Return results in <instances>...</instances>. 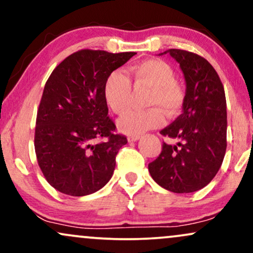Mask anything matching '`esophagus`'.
<instances>
[{
    "label": "esophagus",
    "mask_w": 253,
    "mask_h": 253,
    "mask_svg": "<svg viewBox=\"0 0 253 253\" xmlns=\"http://www.w3.org/2000/svg\"><path fill=\"white\" fill-rule=\"evenodd\" d=\"M139 139H140V135H128L127 136V140L129 141H136V140H139Z\"/></svg>",
    "instance_id": "34e87169"
}]
</instances>
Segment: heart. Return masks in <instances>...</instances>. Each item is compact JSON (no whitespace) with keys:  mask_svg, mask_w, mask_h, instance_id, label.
Wrapping results in <instances>:
<instances>
[{"mask_svg":"<svg viewBox=\"0 0 253 253\" xmlns=\"http://www.w3.org/2000/svg\"><path fill=\"white\" fill-rule=\"evenodd\" d=\"M149 88L145 110L127 112L118 121L121 132L128 135H139L146 130L157 128L164 123L165 112L168 117H175L181 112L184 103V92L175 81V71L162 59H147L132 65L123 72L113 71L104 80L103 98L107 107L114 114H123L129 106L132 88Z\"/></svg>","mask_w":253,"mask_h":253,"instance_id":"obj_1","label":"heart"}]
</instances>
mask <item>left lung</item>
<instances>
[{"label": "left lung", "instance_id": "8db88e82", "mask_svg": "<svg viewBox=\"0 0 253 253\" xmlns=\"http://www.w3.org/2000/svg\"><path fill=\"white\" fill-rule=\"evenodd\" d=\"M169 53L184 75L183 113L161 134L178 139L163 143L161 155L149 164L150 175L164 189L184 194L202 189L221 167L226 153L227 112L219 75L205 58L170 48Z\"/></svg>", "mask_w": 253, "mask_h": 253}]
</instances>
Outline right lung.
Instances as JSON below:
<instances>
[{
	"label": "right lung",
	"mask_w": 253,
	"mask_h": 253,
	"mask_svg": "<svg viewBox=\"0 0 253 253\" xmlns=\"http://www.w3.org/2000/svg\"><path fill=\"white\" fill-rule=\"evenodd\" d=\"M134 54L81 50L48 77L38 108L34 147L46 181L60 193L85 196L112 178L115 157L127 139L114 133L103 83ZM97 138L106 140L94 144Z\"/></svg>",
	"instance_id": "1"
}]
</instances>
